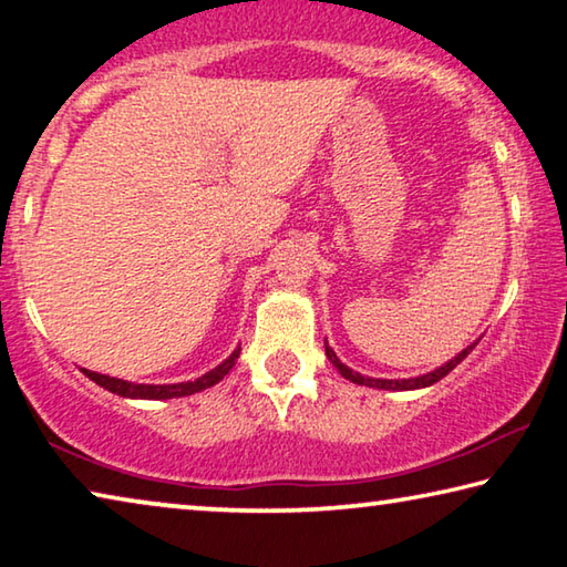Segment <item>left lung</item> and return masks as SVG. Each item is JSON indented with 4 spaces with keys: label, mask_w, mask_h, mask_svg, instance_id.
Returning <instances> with one entry per match:
<instances>
[{
    "label": "left lung",
    "mask_w": 567,
    "mask_h": 567,
    "mask_svg": "<svg viewBox=\"0 0 567 567\" xmlns=\"http://www.w3.org/2000/svg\"><path fill=\"white\" fill-rule=\"evenodd\" d=\"M480 340V338H477ZM470 342L465 350H460L453 360H447L445 364H440V368H435L433 372H425V375H417V378H402V380H382V378H368V375H360V372H354L352 368H348L338 354H334V350L328 344V340H324V354H328V360L338 368L340 375L344 380L354 382V385H364V388H378V390H392V392H405V390H420V388H430L435 385L437 380H443L450 370H455L460 362H463L470 352H473V348L477 344Z\"/></svg>",
    "instance_id": "obj_1"
}]
</instances>
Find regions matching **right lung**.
<instances>
[{"instance_id": "obj_1", "label": "right lung", "mask_w": 567, "mask_h": 567, "mask_svg": "<svg viewBox=\"0 0 567 567\" xmlns=\"http://www.w3.org/2000/svg\"><path fill=\"white\" fill-rule=\"evenodd\" d=\"M237 358H239V348H235L233 354H229L225 362H219L217 368L205 372L203 378L187 380V382H172V385H142V382H127V380H120V378H110V375H102V372H94V370H87V368H80V370L92 382H97L100 388L110 390V392H114V395H120V398H130V400H172V398L195 395V392H203L207 388L217 385V382L223 380L227 372L235 368Z\"/></svg>"}]
</instances>
